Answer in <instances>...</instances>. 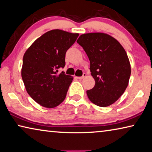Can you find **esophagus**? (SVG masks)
I'll return each instance as SVG.
<instances>
[{
	"mask_svg": "<svg viewBox=\"0 0 152 152\" xmlns=\"http://www.w3.org/2000/svg\"><path fill=\"white\" fill-rule=\"evenodd\" d=\"M86 73H83V75L81 76V77H77V78L78 79H83V78H85L86 77Z\"/></svg>",
	"mask_w": 152,
	"mask_h": 152,
	"instance_id": "obj_1",
	"label": "esophagus"
}]
</instances>
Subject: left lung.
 <instances>
[{
    "label": "left lung",
    "instance_id": "8db88e82",
    "mask_svg": "<svg viewBox=\"0 0 152 152\" xmlns=\"http://www.w3.org/2000/svg\"><path fill=\"white\" fill-rule=\"evenodd\" d=\"M77 42L88 56L95 81L94 88L87 91V97L99 107L111 105L129 83L131 65L126 50L118 40L103 33L83 34Z\"/></svg>",
    "mask_w": 152,
    "mask_h": 152
}]
</instances>
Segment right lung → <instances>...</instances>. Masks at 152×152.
I'll list each match as a JSON object with an SVG mask.
<instances>
[{
  "label": "right lung",
  "mask_w": 152,
  "mask_h": 152,
  "mask_svg": "<svg viewBox=\"0 0 152 152\" xmlns=\"http://www.w3.org/2000/svg\"><path fill=\"white\" fill-rule=\"evenodd\" d=\"M79 36L60 29L47 32L29 47L23 56L21 76L28 94L47 108L65 99L73 77L58 69L65 65V53Z\"/></svg>",
  "instance_id": "right-lung-1"
}]
</instances>
